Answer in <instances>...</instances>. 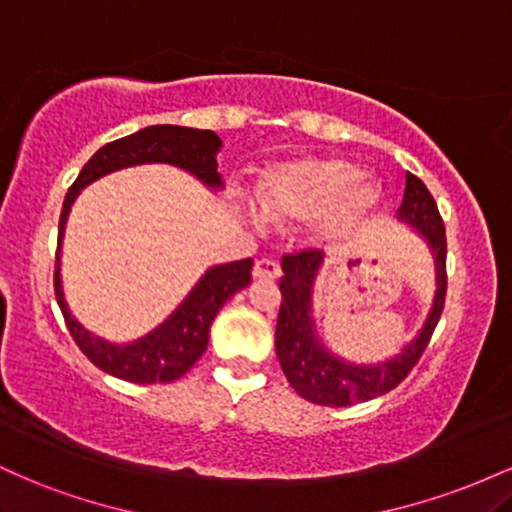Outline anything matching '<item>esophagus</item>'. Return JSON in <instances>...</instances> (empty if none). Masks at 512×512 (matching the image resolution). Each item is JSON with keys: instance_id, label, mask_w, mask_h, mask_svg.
Here are the masks:
<instances>
[{"instance_id": "obj_1", "label": "esophagus", "mask_w": 512, "mask_h": 512, "mask_svg": "<svg viewBox=\"0 0 512 512\" xmlns=\"http://www.w3.org/2000/svg\"><path fill=\"white\" fill-rule=\"evenodd\" d=\"M279 274H281L279 262L267 260V257L257 260L255 262V269H252V276H255V279H276V276H279Z\"/></svg>"}]
</instances>
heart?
Here are the masks:
<instances>
[{
  "mask_svg": "<svg viewBox=\"0 0 512 512\" xmlns=\"http://www.w3.org/2000/svg\"><path fill=\"white\" fill-rule=\"evenodd\" d=\"M361 168L337 156L301 158L269 170L260 197L274 221H310L322 216L325 236H342L378 204L380 192L358 182Z\"/></svg>",
  "mask_w": 512,
  "mask_h": 512,
  "instance_id": "obj_1",
  "label": "heart"
}]
</instances>
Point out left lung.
I'll return each instance as SVG.
<instances>
[{
  "label": "left lung",
  "instance_id": "1",
  "mask_svg": "<svg viewBox=\"0 0 512 512\" xmlns=\"http://www.w3.org/2000/svg\"><path fill=\"white\" fill-rule=\"evenodd\" d=\"M397 219L426 238L436 260L438 289L431 313L414 342L404 346L402 354L387 361L356 366L322 346L313 320V284L322 264L320 250H303L296 255H284L281 260L284 276L279 281L281 308L274 346L286 380L308 402L322 404V407H351V404L385 395L407 378L431 342V334L443 313L445 291H448V272H445L448 243H445V226L436 199L424 182L411 173H407V187H404L402 207L397 209Z\"/></svg>",
  "mask_w": 512,
  "mask_h": 512
}]
</instances>
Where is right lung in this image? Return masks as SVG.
I'll list each match as a JSON object with an SVG mask.
<instances>
[{"label": "right lung", "mask_w": 512, "mask_h": 512, "mask_svg": "<svg viewBox=\"0 0 512 512\" xmlns=\"http://www.w3.org/2000/svg\"><path fill=\"white\" fill-rule=\"evenodd\" d=\"M221 149L219 134L211 129H192L178 125H154L139 129L129 137L115 139L105 144L96 154L88 158L84 170L64 197L60 214V238H57V262H55V296L67 322V330L74 337L76 346L84 351L88 361L115 378L127 383L151 385V383H173L182 378L202 358L209 344V327L214 322L221 305L250 284L252 260H238L228 264H216L207 269V274L197 281L190 296L182 301L175 313L166 322L144 334L142 339L129 344H110L96 337L69 313L62 291L60 276V252L64 226H67L69 209L74 199L86 185L103 175L115 173L120 168L142 166V163H168L195 175L211 190H221L223 180L216 163V154Z\"/></svg>", "instance_id": "add662e5"}]
</instances>
